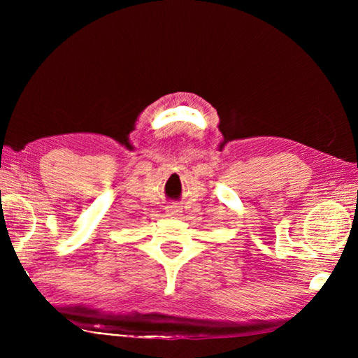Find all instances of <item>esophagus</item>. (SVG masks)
I'll return each instance as SVG.
<instances>
[{"label":"esophagus","instance_id":"34e87169","mask_svg":"<svg viewBox=\"0 0 358 358\" xmlns=\"http://www.w3.org/2000/svg\"><path fill=\"white\" fill-rule=\"evenodd\" d=\"M180 215V210L177 207H169L167 208V216L171 217H177Z\"/></svg>","mask_w":358,"mask_h":358}]
</instances>
